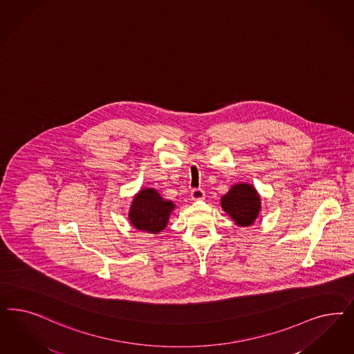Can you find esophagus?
Instances as JSON below:
<instances>
[{"label":"esophagus","mask_w":354,"mask_h":354,"mask_svg":"<svg viewBox=\"0 0 354 354\" xmlns=\"http://www.w3.org/2000/svg\"><path fill=\"white\" fill-rule=\"evenodd\" d=\"M205 190L202 187H196L192 190V199L193 201H202L205 198Z\"/></svg>","instance_id":"obj_1"}]
</instances>
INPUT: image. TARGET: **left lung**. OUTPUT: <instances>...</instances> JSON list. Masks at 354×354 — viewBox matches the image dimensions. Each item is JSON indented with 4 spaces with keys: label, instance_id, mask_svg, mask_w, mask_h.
I'll return each mask as SVG.
<instances>
[{
    "label": "left lung",
    "instance_id": "8db88e82",
    "mask_svg": "<svg viewBox=\"0 0 354 354\" xmlns=\"http://www.w3.org/2000/svg\"><path fill=\"white\" fill-rule=\"evenodd\" d=\"M224 211L240 225H251L261 209V199L255 189L248 183L234 185L221 198Z\"/></svg>",
    "mask_w": 354,
    "mask_h": 354
}]
</instances>
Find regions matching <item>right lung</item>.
Returning <instances> with one entry per match:
<instances>
[{
    "label": "right lung",
    "instance_id": "obj_1",
    "mask_svg": "<svg viewBox=\"0 0 354 354\" xmlns=\"http://www.w3.org/2000/svg\"><path fill=\"white\" fill-rule=\"evenodd\" d=\"M174 205L164 201L158 192L145 189L138 193L130 207V221L139 229L149 233H158L167 227Z\"/></svg>",
    "mask_w": 354,
    "mask_h": 354
}]
</instances>
